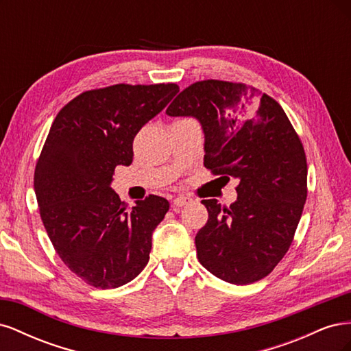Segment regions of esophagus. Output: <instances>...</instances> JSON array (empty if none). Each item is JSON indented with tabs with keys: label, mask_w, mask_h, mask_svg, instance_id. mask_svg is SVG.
<instances>
[{
	"label": "esophagus",
	"mask_w": 351,
	"mask_h": 351,
	"mask_svg": "<svg viewBox=\"0 0 351 351\" xmlns=\"http://www.w3.org/2000/svg\"><path fill=\"white\" fill-rule=\"evenodd\" d=\"M190 202H192V199L187 197V196H177V197L173 200V205L177 206V208H182V206L190 204Z\"/></svg>",
	"instance_id": "1"
}]
</instances>
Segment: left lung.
Wrapping results in <instances>:
<instances>
[{
  "instance_id": "obj_1",
  "label": "left lung",
  "mask_w": 351,
  "mask_h": 351,
  "mask_svg": "<svg viewBox=\"0 0 351 351\" xmlns=\"http://www.w3.org/2000/svg\"><path fill=\"white\" fill-rule=\"evenodd\" d=\"M205 133V167L239 178L228 208L202 200L208 222L196 234L197 259L215 277L244 285L274 271L290 249L307 197L304 147L281 105L246 83L200 80L169 104Z\"/></svg>"
}]
</instances>
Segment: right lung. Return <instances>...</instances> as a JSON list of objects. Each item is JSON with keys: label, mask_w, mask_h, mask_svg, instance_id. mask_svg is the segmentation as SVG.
<instances>
[{"label": "right lung", "mask_w": 351, "mask_h": 351, "mask_svg": "<svg viewBox=\"0 0 351 351\" xmlns=\"http://www.w3.org/2000/svg\"><path fill=\"white\" fill-rule=\"evenodd\" d=\"M180 90L176 83L82 92L52 123L35 168L40 219L60 259L84 282L117 289L149 261L152 231L169 209L149 195L133 208L110 187L133 161V139Z\"/></svg>", "instance_id": "obj_1"}]
</instances>
